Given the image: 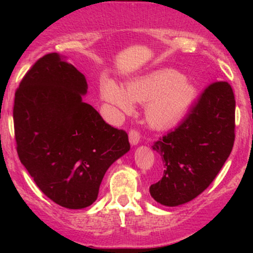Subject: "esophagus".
I'll return each mask as SVG.
<instances>
[{
	"mask_svg": "<svg viewBox=\"0 0 253 253\" xmlns=\"http://www.w3.org/2000/svg\"><path fill=\"white\" fill-rule=\"evenodd\" d=\"M128 136H129V143L132 145H136L139 143V140H140V133H139L136 129H130L128 133Z\"/></svg>",
	"mask_w": 253,
	"mask_h": 253,
	"instance_id": "34e87169",
	"label": "esophagus"
}]
</instances>
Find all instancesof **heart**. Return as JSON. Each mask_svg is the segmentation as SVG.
Here are the masks:
<instances>
[{"mask_svg": "<svg viewBox=\"0 0 253 253\" xmlns=\"http://www.w3.org/2000/svg\"><path fill=\"white\" fill-rule=\"evenodd\" d=\"M101 96L119 112L129 113L133 102L145 103L144 114L153 128H169L184 118L196 97L194 84L178 71L164 69L134 78L121 89L113 81L101 84Z\"/></svg>", "mask_w": 253, "mask_h": 253, "instance_id": "obj_1", "label": "heart"}]
</instances>
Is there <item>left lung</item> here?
Wrapping results in <instances>:
<instances>
[{"label":"left lung","mask_w":253,"mask_h":253,"mask_svg":"<svg viewBox=\"0 0 253 253\" xmlns=\"http://www.w3.org/2000/svg\"><path fill=\"white\" fill-rule=\"evenodd\" d=\"M236 100L227 82H214L175 129L152 149L161 156L163 177L150 187L161 205L175 207L207 189L227 161L234 144Z\"/></svg>","instance_id":"left-lung-1"}]
</instances>
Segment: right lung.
<instances>
[{
  "instance_id": "add662e5",
  "label": "right lung",
  "mask_w": 253,
  "mask_h": 253,
  "mask_svg": "<svg viewBox=\"0 0 253 253\" xmlns=\"http://www.w3.org/2000/svg\"><path fill=\"white\" fill-rule=\"evenodd\" d=\"M83 74L48 53L15 91L14 132L20 161L48 199L69 210L96 201L108 168L129 151L128 135L83 102Z\"/></svg>"
}]
</instances>
